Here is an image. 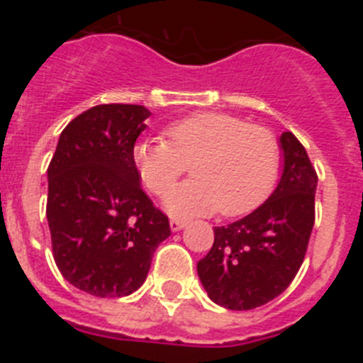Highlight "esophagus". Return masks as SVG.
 I'll list each match as a JSON object with an SVG mask.
<instances>
[{"instance_id": "esophagus-1", "label": "esophagus", "mask_w": 363, "mask_h": 363, "mask_svg": "<svg viewBox=\"0 0 363 363\" xmlns=\"http://www.w3.org/2000/svg\"><path fill=\"white\" fill-rule=\"evenodd\" d=\"M185 225H187V221H185V220H179V218H172V220H171V230H172V233H176V230H182Z\"/></svg>"}]
</instances>
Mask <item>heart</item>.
Here are the masks:
<instances>
[{
    "label": "heart",
    "instance_id": "heart-1",
    "mask_svg": "<svg viewBox=\"0 0 363 363\" xmlns=\"http://www.w3.org/2000/svg\"><path fill=\"white\" fill-rule=\"evenodd\" d=\"M165 138L138 142L133 162L143 185L158 196L192 163L194 178L165 196V209L174 216L216 211L242 216L264 203L277 185L280 145L262 125L227 112H200L169 125Z\"/></svg>",
    "mask_w": 363,
    "mask_h": 363
}]
</instances>
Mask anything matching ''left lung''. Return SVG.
Masks as SVG:
<instances>
[{
    "instance_id": "1",
    "label": "left lung",
    "mask_w": 363,
    "mask_h": 363,
    "mask_svg": "<svg viewBox=\"0 0 363 363\" xmlns=\"http://www.w3.org/2000/svg\"><path fill=\"white\" fill-rule=\"evenodd\" d=\"M284 171L267 201L242 220L214 227L213 249L198 262L211 300L249 311L280 296L306 258L318 176L293 133L280 136Z\"/></svg>"
}]
</instances>
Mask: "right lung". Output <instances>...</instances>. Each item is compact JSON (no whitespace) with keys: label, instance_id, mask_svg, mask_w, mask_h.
<instances>
[{"label":"right lung","instance_id":"1","mask_svg":"<svg viewBox=\"0 0 363 363\" xmlns=\"http://www.w3.org/2000/svg\"><path fill=\"white\" fill-rule=\"evenodd\" d=\"M150 116L143 105H96L63 129L47 169L56 265L70 285L99 298L129 296L143 285L169 218L140 185L133 162Z\"/></svg>","mask_w":363,"mask_h":363}]
</instances>
